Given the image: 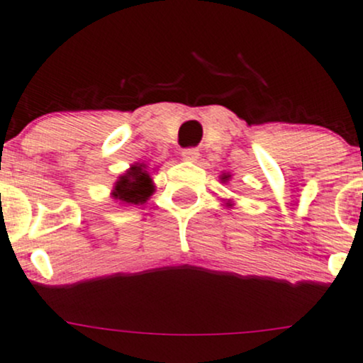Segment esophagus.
I'll return each instance as SVG.
<instances>
[{"instance_id": "obj_1", "label": "esophagus", "mask_w": 363, "mask_h": 363, "mask_svg": "<svg viewBox=\"0 0 363 363\" xmlns=\"http://www.w3.org/2000/svg\"><path fill=\"white\" fill-rule=\"evenodd\" d=\"M182 157L185 161H197L199 160V150L195 147H189L182 150Z\"/></svg>"}]
</instances>
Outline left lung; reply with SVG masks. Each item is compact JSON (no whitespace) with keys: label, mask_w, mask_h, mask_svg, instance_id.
<instances>
[{"label":"left lung","mask_w":363,"mask_h":363,"mask_svg":"<svg viewBox=\"0 0 363 363\" xmlns=\"http://www.w3.org/2000/svg\"><path fill=\"white\" fill-rule=\"evenodd\" d=\"M225 178H228V177H225ZM225 178H223V180H225Z\"/></svg>","instance_id":"8db88e82"}]
</instances>
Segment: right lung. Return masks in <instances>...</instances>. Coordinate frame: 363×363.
Wrapping results in <instances>:
<instances>
[{
	"mask_svg": "<svg viewBox=\"0 0 363 363\" xmlns=\"http://www.w3.org/2000/svg\"><path fill=\"white\" fill-rule=\"evenodd\" d=\"M144 164L132 166L120 180L116 182L113 197L125 203H144L154 192L152 180L144 169Z\"/></svg>",
	"mask_w": 363,
	"mask_h": 363,
	"instance_id": "add662e5",
	"label": "right lung"
}]
</instances>
